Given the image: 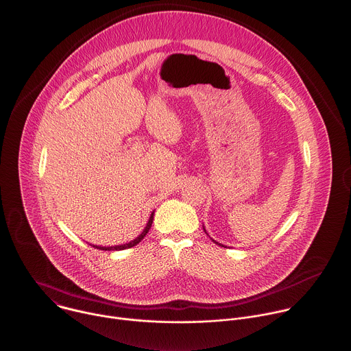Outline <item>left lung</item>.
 I'll use <instances>...</instances> for the list:
<instances>
[{"label":"left lung","instance_id":"left-lung-1","mask_svg":"<svg viewBox=\"0 0 351 351\" xmlns=\"http://www.w3.org/2000/svg\"><path fill=\"white\" fill-rule=\"evenodd\" d=\"M202 228H204V231H205V232H206V230H205V227H204V226H202ZM206 234H208V232H206ZM212 241H213V243H215V244H217V245H220V247H224V245H221V244H219V243H216V241H215V240H212ZM224 248H226V247H224Z\"/></svg>","mask_w":351,"mask_h":351}]
</instances>
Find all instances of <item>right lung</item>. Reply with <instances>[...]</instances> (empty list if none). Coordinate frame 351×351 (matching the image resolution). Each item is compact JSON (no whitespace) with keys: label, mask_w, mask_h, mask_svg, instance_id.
Here are the masks:
<instances>
[{"label":"right lung","mask_w":351,"mask_h":351,"mask_svg":"<svg viewBox=\"0 0 351 351\" xmlns=\"http://www.w3.org/2000/svg\"><path fill=\"white\" fill-rule=\"evenodd\" d=\"M153 219H154V210L152 212V215H150V217H149V221H147L146 227L143 228V231L141 232V234H139L135 240H132V241H130V243H127V244L114 245V247H101V245H92V247H93V248H96V250H101V251H123V250L132 248V247L138 245V244H139V243L146 237V234H147L149 230H150V227H152V224H153Z\"/></svg>","instance_id":"1"}]
</instances>
